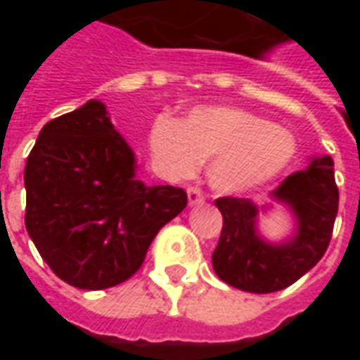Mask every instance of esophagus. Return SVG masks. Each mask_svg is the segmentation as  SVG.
<instances>
[{
  "instance_id": "34e87169",
  "label": "esophagus",
  "mask_w": 360,
  "mask_h": 360,
  "mask_svg": "<svg viewBox=\"0 0 360 360\" xmlns=\"http://www.w3.org/2000/svg\"><path fill=\"white\" fill-rule=\"evenodd\" d=\"M187 196H188V204H191V206H196V204L204 202V193L198 187H188Z\"/></svg>"
}]
</instances>
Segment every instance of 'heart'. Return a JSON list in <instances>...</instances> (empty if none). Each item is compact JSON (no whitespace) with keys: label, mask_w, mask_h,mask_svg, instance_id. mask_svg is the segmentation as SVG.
Segmentation results:
<instances>
[{"label":"heart","mask_w":360,"mask_h":360,"mask_svg":"<svg viewBox=\"0 0 360 360\" xmlns=\"http://www.w3.org/2000/svg\"><path fill=\"white\" fill-rule=\"evenodd\" d=\"M156 169L169 179H185L200 162L212 160L208 177L221 193H243L291 164L297 142L270 119L239 108H196L183 121L160 115L148 134Z\"/></svg>","instance_id":"b5f03b06"}]
</instances>
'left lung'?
Masks as SVG:
<instances>
[{
    "instance_id": "8db88e82",
    "label": "left lung",
    "mask_w": 360,
    "mask_h": 360,
    "mask_svg": "<svg viewBox=\"0 0 360 360\" xmlns=\"http://www.w3.org/2000/svg\"><path fill=\"white\" fill-rule=\"evenodd\" d=\"M271 195L289 204L299 218L297 237L279 247L257 235L258 208L249 198H216L224 227L212 266L221 281L247 293H274L293 285L324 257L340 204L332 158L312 160L304 172L289 175Z\"/></svg>"
}]
</instances>
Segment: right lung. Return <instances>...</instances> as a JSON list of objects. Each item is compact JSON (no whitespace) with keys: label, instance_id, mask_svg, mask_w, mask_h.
Instances as JSON below:
<instances>
[{"label":"right lung","instance_id":"right-lung-1","mask_svg":"<svg viewBox=\"0 0 360 360\" xmlns=\"http://www.w3.org/2000/svg\"><path fill=\"white\" fill-rule=\"evenodd\" d=\"M25 187V226L44 262L92 291L141 270L158 231L187 206L181 187L134 179L133 152L96 100L44 125Z\"/></svg>","mask_w":360,"mask_h":360}]
</instances>
